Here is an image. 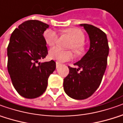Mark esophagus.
<instances>
[{
  "label": "esophagus",
  "instance_id": "34e87169",
  "mask_svg": "<svg viewBox=\"0 0 123 123\" xmlns=\"http://www.w3.org/2000/svg\"><path fill=\"white\" fill-rule=\"evenodd\" d=\"M60 66H61V63H58V62H56V68H60Z\"/></svg>",
  "mask_w": 123,
  "mask_h": 123
}]
</instances>
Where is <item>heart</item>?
I'll return each mask as SVG.
<instances>
[{
  "mask_svg": "<svg viewBox=\"0 0 123 123\" xmlns=\"http://www.w3.org/2000/svg\"><path fill=\"white\" fill-rule=\"evenodd\" d=\"M72 39L69 44V48L72 49L77 55H80L84 52V47L83 42L84 41V35L80 29L78 28H70L64 31ZM44 39L49 46H53L58 40L59 35L52 29H47L44 32ZM49 57L59 62H65L73 58V52L71 50H64L60 47H53L49 51Z\"/></svg>",
  "mask_w": 123,
  "mask_h": 123,
  "instance_id": "obj_1",
  "label": "heart"
}]
</instances>
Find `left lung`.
Instances as JSON below:
<instances>
[{"label": "left lung", "instance_id": "8db88e82", "mask_svg": "<svg viewBox=\"0 0 123 123\" xmlns=\"http://www.w3.org/2000/svg\"><path fill=\"white\" fill-rule=\"evenodd\" d=\"M80 25L88 34L90 47L81 60L74 63L78 68L68 66L70 72L63 84L65 92L76 100L88 98L98 88L105 72L109 52L105 32L92 25Z\"/></svg>", "mask_w": 123, "mask_h": 123}]
</instances>
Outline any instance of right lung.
I'll list each match as a JSON object with an SVG mask.
<instances>
[{
    "mask_svg": "<svg viewBox=\"0 0 123 123\" xmlns=\"http://www.w3.org/2000/svg\"><path fill=\"white\" fill-rule=\"evenodd\" d=\"M49 27L37 20L25 21L12 33L7 47V68L17 92L26 98H35L46 90L48 78L55 70L53 61L43 63L48 51L43 36Z\"/></svg>",
    "mask_w": 123,
    "mask_h": 123,
    "instance_id": "1",
    "label": "right lung"
}]
</instances>
